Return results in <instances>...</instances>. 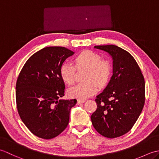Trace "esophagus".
Here are the masks:
<instances>
[{
  "mask_svg": "<svg viewBox=\"0 0 159 159\" xmlns=\"http://www.w3.org/2000/svg\"><path fill=\"white\" fill-rule=\"evenodd\" d=\"M84 102H85V100H79V99L77 100V104H82V103H84Z\"/></svg>",
  "mask_w": 159,
  "mask_h": 159,
  "instance_id": "1",
  "label": "esophagus"
}]
</instances>
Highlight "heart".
<instances>
[{
	"label": "heart",
	"mask_w": 159,
	"mask_h": 159,
	"mask_svg": "<svg viewBox=\"0 0 159 159\" xmlns=\"http://www.w3.org/2000/svg\"><path fill=\"white\" fill-rule=\"evenodd\" d=\"M74 66L68 61L60 67L59 73L63 81L72 85L75 80L76 68H86L83 76L84 81L77 84L68 90L69 95L79 99H85L95 93L98 87H103L109 81L112 66L109 61L102 59L96 52L85 50L74 58Z\"/></svg>",
	"instance_id": "heart-1"
}]
</instances>
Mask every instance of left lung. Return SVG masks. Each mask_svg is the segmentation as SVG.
Listing matches in <instances>:
<instances>
[{
  "instance_id": "left-lung-1",
  "label": "left lung",
  "mask_w": 159,
  "mask_h": 159,
  "mask_svg": "<svg viewBox=\"0 0 159 159\" xmlns=\"http://www.w3.org/2000/svg\"><path fill=\"white\" fill-rule=\"evenodd\" d=\"M113 59V76L106 88L96 96L97 109L91 116L101 135L116 138L131 130L145 104V80L130 54L115 45L95 46Z\"/></svg>"
}]
</instances>
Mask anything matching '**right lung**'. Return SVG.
<instances>
[{"label": "right lung", "instance_id": "right-lung-1", "mask_svg": "<svg viewBox=\"0 0 159 159\" xmlns=\"http://www.w3.org/2000/svg\"><path fill=\"white\" fill-rule=\"evenodd\" d=\"M74 52L65 47L43 48L30 57L20 71L16 85L17 109L23 123L35 136L50 139L69 123L76 100L60 99L65 84L59 69Z\"/></svg>", "mask_w": 159, "mask_h": 159}]
</instances>
